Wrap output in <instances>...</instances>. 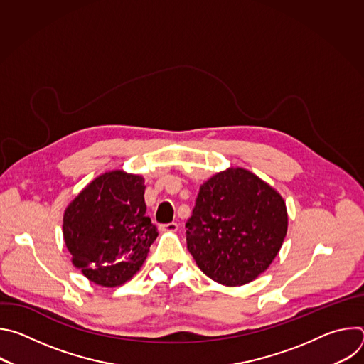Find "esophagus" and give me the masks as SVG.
<instances>
[{
	"mask_svg": "<svg viewBox=\"0 0 364 364\" xmlns=\"http://www.w3.org/2000/svg\"><path fill=\"white\" fill-rule=\"evenodd\" d=\"M160 229L163 230V232H170V233H174V232H177L178 230V225L177 223H167V225H163V226H160Z\"/></svg>",
	"mask_w": 364,
	"mask_h": 364,
	"instance_id": "obj_1",
	"label": "esophagus"
}]
</instances>
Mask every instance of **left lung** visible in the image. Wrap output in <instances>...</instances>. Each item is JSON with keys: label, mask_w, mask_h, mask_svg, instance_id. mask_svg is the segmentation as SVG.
Returning a JSON list of instances; mask_svg holds the SVG:
<instances>
[{"label": "left lung", "mask_w": 364, "mask_h": 364, "mask_svg": "<svg viewBox=\"0 0 364 364\" xmlns=\"http://www.w3.org/2000/svg\"><path fill=\"white\" fill-rule=\"evenodd\" d=\"M187 249L197 267L225 285H245L265 272L288 230L282 196L242 167L200 186L187 225Z\"/></svg>", "instance_id": "left-lung-1"}]
</instances>
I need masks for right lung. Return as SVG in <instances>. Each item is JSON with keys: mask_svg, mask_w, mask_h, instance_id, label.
Listing matches in <instances>:
<instances>
[{"mask_svg": "<svg viewBox=\"0 0 364 364\" xmlns=\"http://www.w3.org/2000/svg\"><path fill=\"white\" fill-rule=\"evenodd\" d=\"M144 181L124 170L107 171L66 207L63 240L72 264L96 285L112 288L129 281L159 236L145 216Z\"/></svg>", "mask_w": 364, "mask_h": 364, "instance_id": "add662e5", "label": "right lung"}]
</instances>
